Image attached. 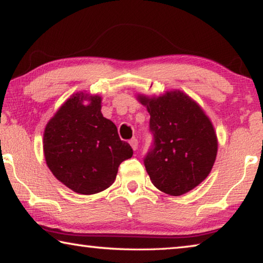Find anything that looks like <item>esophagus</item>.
I'll use <instances>...</instances> for the list:
<instances>
[{
	"instance_id": "1",
	"label": "esophagus",
	"mask_w": 263,
	"mask_h": 263,
	"mask_svg": "<svg viewBox=\"0 0 263 263\" xmlns=\"http://www.w3.org/2000/svg\"><path fill=\"white\" fill-rule=\"evenodd\" d=\"M130 145H131V147L136 151L138 148V139H136V138H132V139L130 140Z\"/></svg>"
}]
</instances>
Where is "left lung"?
Returning a JSON list of instances; mask_svg holds the SVG:
<instances>
[{
	"label": "left lung",
	"mask_w": 263,
	"mask_h": 263,
	"mask_svg": "<svg viewBox=\"0 0 263 263\" xmlns=\"http://www.w3.org/2000/svg\"><path fill=\"white\" fill-rule=\"evenodd\" d=\"M149 112L153 145L144 159L152 183L180 196L210 174L218 151L215 128L203 109L183 91L159 97L138 95Z\"/></svg>",
	"instance_id": "left-lung-1"
}]
</instances>
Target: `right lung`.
Segmentation results:
<instances>
[{
    "instance_id": "1",
    "label": "right lung",
    "mask_w": 263,
    "mask_h": 263,
    "mask_svg": "<svg viewBox=\"0 0 263 263\" xmlns=\"http://www.w3.org/2000/svg\"><path fill=\"white\" fill-rule=\"evenodd\" d=\"M101 103L99 95L78 92L60 106L44 131L47 167L61 183L81 195L109 188L119 164L133 154L115 124L103 117Z\"/></svg>"
}]
</instances>
